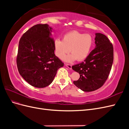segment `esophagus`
<instances>
[{"mask_svg":"<svg viewBox=\"0 0 129 129\" xmlns=\"http://www.w3.org/2000/svg\"><path fill=\"white\" fill-rule=\"evenodd\" d=\"M65 66L66 67H68L69 69H72V65L71 64H69L67 63H65Z\"/></svg>","mask_w":129,"mask_h":129,"instance_id":"esophagus-1","label":"esophagus"}]
</instances>
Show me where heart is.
<instances>
[{
	"mask_svg": "<svg viewBox=\"0 0 129 129\" xmlns=\"http://www.w3.org/2000/svg\"><path fill=\"white\" fill-rule=\"evenodd\" d=\"M93 44V39L90 34L74 30L65 34L63 40L56 39L54 46L56 56L60 58L71 52L72 54L64 56L63 60L73 62L77 60L83 61L90 52Z\"/></svg>",
	"mask_w": 129,
	"mask_h": 129,
	"instance_id": "heart-1",
	"label": "heart"
}]
</instances>
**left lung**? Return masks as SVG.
I'll return each instance as SVG.
<instances>
[{
  "label": "left lung",
  "instance_id": "obj_1",
  "mask_svg": "<svg viewBox=\"0 0 129 129\" xmlns=\"http://www.w3.org/2000/svg\"><path fill=\"white\" fill-rule=\"evenodd\" d=\"M95 48L84 62L72 66L80 77L74 84L82 90L90 92L102 86L108 79L114 61V48L105 35L95 33Z\"/></svg>",
  "mask_w": 129,
  "mask_h": 129
}]
</instances>
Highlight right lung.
<instances>
[{"label": "right lung", "mask_w": 129, "mask_h": 129, "mask_svg": "<svg viewBox=\"0 0 129 129\" xmlns=\"http://www.w3.org/2000/svg\"><path fill=\"white\" fill-rule=\"evenodd\" d=\"M52 29L48 24L34 25L19 41L18 71L23 79L34 87L48 86L53 81L57 70L64 66L54 54Z\"/></svg>", "instance_id": "add662e5"}]
</instances>
